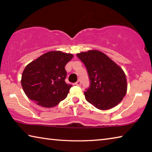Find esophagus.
Returning a JSON list of instances; mask_svg holds the SVG:
<instances>
[{
  "label": "esophagus",
  "instance_id": "1",
  "mask_svg": "<svg viewBox=\"0 0 152 152\" xmlns=\"http://www.w3.org/2000/svg\"><path fill=\"white\" fill-rule=\"evenodd\" d=\"M75 85H76V86H81V81L80 80L77 81L76 83H75Z\"/></svg>",
  "mask_w": 152,
  "mask_h": 152
}]
</instances>
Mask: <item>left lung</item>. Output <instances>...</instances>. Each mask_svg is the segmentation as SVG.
I'll list each match as a JSON object with an SVG mask.
<instances>
[{"instance_id": "8db88e82", "label": "left lung", "mask_w": 152, "mask_h": 152, "mask_svg": "<svg viewBox=\"0 0 152 152\" xmlns=\"http://www.w3.org/2000/svg\"><path fill=\"white\" fill-rule=\"evenodd\" d=\"M86 67L91 84L84 92L87 101L100 110H108L119 103L127 90L123 69L99 50L77 53Z\"/></svg>"}]
</instances>
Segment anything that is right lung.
<instances>
[{"label": "right lung", "instance_id": "1", "mask_svg": "<svg viewBox=\"0 0 152 152\" xmlns=\"http://www.w3.org/2000/svg\"><path fill=\"white\" fill-rule=\"evenodd\" d=\"M73 57L72 53L51 51L27 64L21 76V86L27 96L47 108L65 99L72 87L65 82V66Z\"/></svg>", "mask_w": 152, "mask_h": 152}]
</instances>
